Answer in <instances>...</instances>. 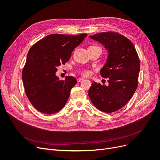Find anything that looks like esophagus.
<instances>
[{
    "instance_id": "obj_1",
    "label": "esophagus",
    "mask_w": 160,
    "mask_h": 160,
    "mask_svg": "<svg viewBox=\"0 0 160 160\" xmlns=\"http://www.w3.org/2000/svg\"><path fill=\"white\" fill-rule=\"evenodd\" d=\"M82 81H83V78H79V79H77V81L79 82V83H80V82H81Z\"/></svg>"
}]
</instances>
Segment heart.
<instances>
[{"label": "heart", "mask_w": 160, "mask_h": 160, "mask_svg": "<svg viewBox=\"0 0 160 160\" xmlns=\"http://www.w3.org/2000/svg\"><path fill=\"white\" fill-rule=\"evenodd\" d=\"M81 75L85 77H89L91 75V71L90 70H84L81 72Z\"/></svg>", "instance_id": "b5f03b06"}]
</instances>
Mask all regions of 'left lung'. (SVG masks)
Returning a JSON list of instances; mask_svg holds the SVG:
<instances>
[{
  "mask_svg": "<svg viewBox=\"0 0 160 160\" xmlns=\"http://www.w3.org/2000/svg\"><path fill=\"white\" fill-rule=\"evenodd\" d=\"M89 37L108 51L107 62L100 73L109 78V85L93 82L88 95L96 108L112 113L124 107L136 90L139 59L132 42L118 32H99Z\"/></svg>",
  "mask_w": 160,
  "mask_h": 160,
  "instance_id": "8db88e82",
  "label": "left lung"
}]
</instances>
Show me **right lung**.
Listing matches in <instances>:
<instances>
[{"instance_id": "obj_1", "label": "right lung", "mask_w": 160, "mask_h": 160, "mask_svg": "<svg viewBox=\"0 0 160 160\" xmlns=\"http://www.w3.org/2000/svg\"><path fill=\"white\" fill-rule=\"evenodd\" d=\"M87 35L52 34L37 41L28 51L22 79L28 100L40 112L52 114L64 108L77 80L72 76L59 80L55 75L57 67L69 60Z\"/></svg>"}]
</instances>
